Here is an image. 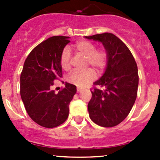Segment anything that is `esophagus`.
<instances>
[{"instance_id":"1","label":"esophagus","mask_w":160,"mask_h":160,"mask_svg":"<svg viewBox=\"0 0 160 160\" xmlns=\"http://www.w3.org/2000/svg\"><path fill=\"white\" fill-rule=\"evenodd\" d=\"M77 93H80V91H81V89H80V88H77Z\"/></svg>"}]
</instances>
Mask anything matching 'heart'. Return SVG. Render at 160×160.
<instances>
[{
    "label": "heart",
    "mask_w": 160,
    "mask_h": 160,
    "mask_svg": "<svg viewBox=\"0 0 160 160\" xmlns=\"http://www.w3.org/2000/svg\"><path fill=\"white\" fill-rule=\"evenodd\" d=\"M75 49L81 55L87 57V64L90 65L97 71H101L105 68L108 62L107 52L104 49H96V46L91 42L83 40L76 44ZM71 53L68 47L62 49L59 58V64L63 70L70 68ZM95 78V72L91 69L86 70H74L69 75L68 81L79 88H83Z\"/></svg>",
    "instance_id": "b5f03b06"
}]
</instances>
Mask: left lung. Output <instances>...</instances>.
<instances>
[{
  "mask_svg": "<svg viewBox=\"0 0 160 160\" xmlns=\"http://www.w3.org/2000/svg\"><path fill=\"white\" fill-rule=\"evenodd\" d=\"M84 38L102 43L108 54L104 74L93 83L104 89L90 90L89 116L100 126H116L128 115L135 104L138 86L137 64L126 45L113 34L105 32Z\"/></svg>",
  "mask_w": 160,
  "mask_h": 160,
  "instance_id": "left-lung-1",
  "label": "left lung"
}]
</instances>
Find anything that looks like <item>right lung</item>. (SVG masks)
<instances>
[{"label": "right lung", "instance_id": "right-lung-1", "mask_svg": "<svg viewBox=\"0 0 160 160\" xmlns=\"http://www.w3.org/2000/svg\"><path fill=\"white\" fill-rule=\"evenodd\" d=\"M70 37L52 36L34 48L24 63L20 93L25 110L38 125L51 128L62 125L69 116V105L77 87L66 83L58 93L52 90L53 81L62 77L61 52Z\"/></svg>", "mask_w": 160, "mask_h": 160}]
</instances>
